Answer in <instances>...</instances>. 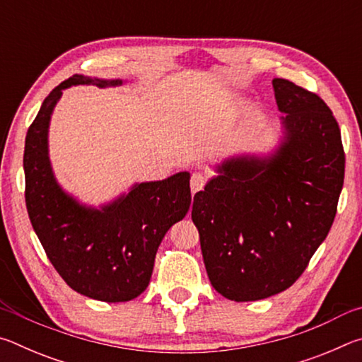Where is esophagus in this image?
I'll use <instances>...</instances> for the list:
<instances>
[{
	"label": "esophagus",
	"instance_id": "34e87169",
	"mask_svg": "<svg viewBox=\"0 0 362 362\" xmlns=\"http://www.w3.org/2000/svg\"><path fill=\"white\" fill-rule=\"evenodd\" d=\"M206 185V177L201 173H193L192 179H189V187H192V193L199 192Z\"/></svg>",
	"mask_w": 362,
	"mask_h": 362
}]
</instances>
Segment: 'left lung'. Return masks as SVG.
I'll list each match as a JSON object with an SVG mask.
<instances>
[{"mask_svg": "<svg viewBox=\"0 0 362 362\" xmlns=\"http://www.w3.org/2000/svg\"><path fill=\"white\" fill-rule=\"evenodd\" d=\"M283 139L268 156H233L193 198L211 284L254 302L296 283L326 240L345 177L339 122L320 95L273 79Z\"/></svg>", "mask_w": 362, "mask_h": 362, "instance_id": "1", "label": "left lung"}]
</instances>
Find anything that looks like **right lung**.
<instances>
[{
	"mask_svg": "<svg viewBox=\"0 0 362 362\" xmlns=\"http://www.w3.org/2000/svg\"><path fill=\"white\" fill-rule=\"evenodd\" d=\"M78 84L108 88L122 81L73 75L42 102L23 153L28 217L47 259L73 291L100 302H129L150 284L164 235L187 216L189 173L136 183L99 209L64 192L49 161V122L62 90Z\"/></svg>",
	"mask_w": 362,
	"mask_h": 362,
	"instance_id": "add662e5",
	"label": "right lung"
}]
</instances>
